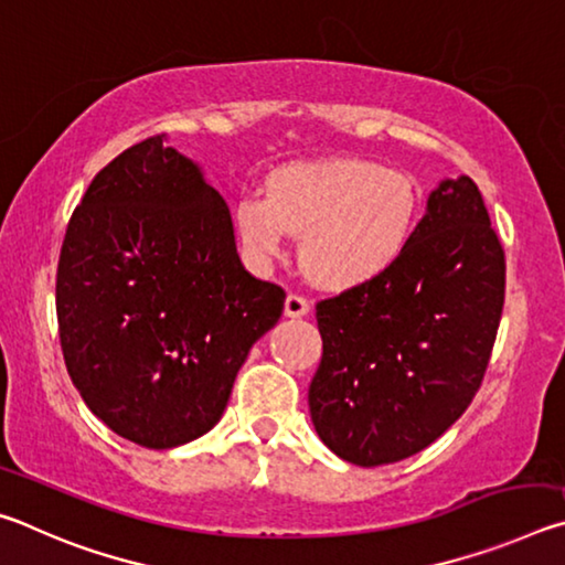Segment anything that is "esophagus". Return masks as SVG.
I'll return each instance as SVG.
<instances>
[{"mask_svg":"<svg viewBox=\"0 0 565 565\" xmlns=\"http://www.w3.org/2000/svg\"><path fill=\"white\" fill-rule=\"evenodd\" d=\"M309 309H311V303H309V299H306V296H301V294L286 296V303H284L286 317L299 319V317H303V313H309Z\"/></svg>","mask_w":565,"mask_h":565,"instance_id":"obj_1","label":"esophagus"}]
</instances>
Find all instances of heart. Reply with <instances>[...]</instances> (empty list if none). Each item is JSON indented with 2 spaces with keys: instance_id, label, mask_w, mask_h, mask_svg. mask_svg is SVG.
<instances>
[{
  "instance_id": "obj_1",
  "label": "heart",
  "mask_w": 565,
  "mask_h": 565,
  "mask_svg": "<svg viewBox=\"0 0 565 565\" xmlns=\"http://www.w3.org/2000/svg\"><path fill=\"white\" fill-rule=\"evenodd\" d=\"M416 209V189L401 171L331 159L276 169L266 196H238L234 222L256 262L279 259L289 234L303 236L313 279L349 289L394 269L414 234Z\"/></svg>"
}]
</instances>
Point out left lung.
<instances>
[{
    "label": "left lung",
    "mask_w": 565,
    "mask_h": 565,
    "mask_svg": "<svg viewBox=\"0 0 565 565\" xmlns=\"http://www.w3.org/2000/svg\"><path fill=\"white\" fill-rule=\"evenodd\" d=\"M503 296L505 254L481 191L448 179L394 269L317 303L309 411L321 441L356 466L431 446L481 388Z\"/></svg>",
    "instance_id": "8db88e82"
}]
</instances>
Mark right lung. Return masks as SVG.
<instances>
[{
    "instance_id": "right-lung-1",
    "label": "right lung",
    "mask_w": 565,
    "mask_h": 565,
    "mask_svg": "<svg viewBox=\"0 0 565 565\" xmlns=\"http://www.w3.org/2000/svg\"><path fill=\"white\" fill-rule=\"evenodd\" d=\"M154 134L111 159L74 209L56 266L66 371L114 434L154 451L204 436L284 313L244 269L232 214Z\"/></svg>"
}]
</instances>
